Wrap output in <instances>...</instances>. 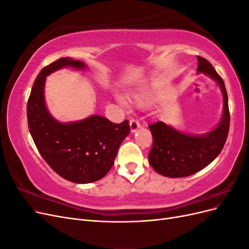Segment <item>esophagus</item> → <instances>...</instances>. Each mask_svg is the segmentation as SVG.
<instances>
[{"label": "esophagus", "instance_id": "1", "mask_svg": "<svg viewBox=\"0 0 249 249\" xmlns=\"http://www.w3.org/2000/svg\"><path fill=\"white\" fill-rule=\"evenodd\" d=\"M130 127H131V132L132 133H135L136 132L139 127H140V124H139V122L137 119H135V118H132L131 120H130Z\"/></svg>", "mask_w": 249, "mask_h": 249}]
</instances>
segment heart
Returning <instances> with one entry per match:
<instances>
[{"label":"heart","instance_id":"heart-1","mask_svg":"<svg viewBox=\"0 0 249 249\" xmlns=\"http://www.w3.org/2000/svg\"><path fill=\"white\" fill-rule=\"evenodd\" d=\"M136 102H137V103H144L145 100H144V97H142V96L138 95V96H136Z\"/></svg>","mask_w":249,"mask_h":249}]
</instances>
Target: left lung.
<instances>
[{
    "label": "left lung",
    "mask_w": 249,
    "mask_h": 249,
    "mask_svg": "<svg viewBox=\"0 0 249 249\" xmlns=\"http://www.w3.org/2000/svg\"><path fill=\"white\" fill-rule=\"evenodd\" d=\"M197 73L214 80L223 96V112L219 124L212 131L201 135L180 132L163 122L149 124L153 147L148 154L152 167L167 178H184L196 173L213 162L227 141L230 129V111L224 82L208 60L197 57Z\"/></svg>",
    "instance_id": "left-lung-1"
}]
</instances>
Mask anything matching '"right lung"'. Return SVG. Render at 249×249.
<instances>
[{"instance_id": "add662e5", "label": "right lung", "mask_w": 249, "mask_h": 249, "mask_svg": "<svg viewBox=\"0 0 249 249\" xmlns=\"http://www.w3.org/2000/svg\"><path fill=\"white\" fill-rule=\"evenodd\" d=\"M63 67L85 70L87 65L66 57L43 67L28 100L29 130L41 157L60 177L77 184L96 182L113 166L120 144L130 133V124L127 120L113 124L100 115L58 122L47 108L44 85L49 74Z\"/></svg>"}]
</instances>
